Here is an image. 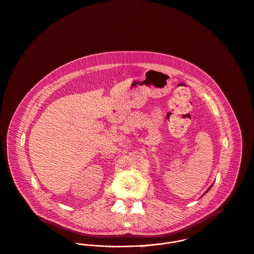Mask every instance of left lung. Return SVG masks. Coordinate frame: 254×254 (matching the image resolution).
I'll return each instance as SVG.
<instances>
[{
  "mask_svg": "<svg viewBox=\"0 0 254 254\" xmlns=\"http://www.w3.org/2000/svg\"><path fill=\"white\" fill-rule=\"evenodd\" d=\"M212 186H213V185H211V186H210V187H209V188H208V190H207V191H206V192H205V193H207V192H208V191H209V190H210V189H211V187H212Z\"/></svg>",
  "mask_w": 254,
  "mask_h": 254,
  "instance_id": "8db88e82",
  "label": "left lung"
}]
</instances>
